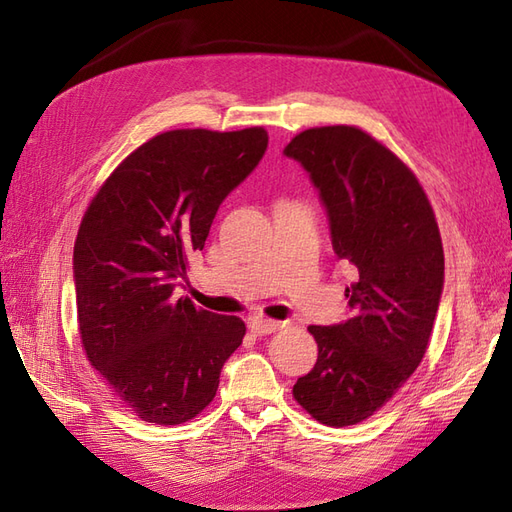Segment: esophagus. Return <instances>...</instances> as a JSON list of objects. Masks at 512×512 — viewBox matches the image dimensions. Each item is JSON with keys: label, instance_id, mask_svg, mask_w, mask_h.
I'll return each instance as SVG.
<instances>
[{"label": "esophagus", "instance_id": "34e87169", "mask_svg": "<svg viewBox=\"0 0 512 512\" xmlns=\"http://www.w3.org/2000/svg\"><path fill=\"white\" fill-rule=\"evenodd\" d=\"M247 327H250L254 335H269V333H275L277 329H282L284 324L280 320H271V318H250Z\"/></svg>", "mask_w": 512, "mask_h": 512}]
</instances>
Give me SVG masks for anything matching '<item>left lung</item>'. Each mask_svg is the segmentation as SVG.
<instances>
[{"label":"left lung","mask_w":512,"mask_h":512,"mask_svg":"<svg viewBox=\"0 0 512 512\" xmlns=\"http://www.w3.org/2000/svg\"><path fill=\"white\" fill-rule=\"evenodd\" d=\"M284 153L318 188L337 258L356 267L352 316L307 327L318 361L292 395L318 423L348 427L378 412L423 361L444 286L440 230L416 175L361 128H309Z\"/></svg>","instance_id":"1"}]
</instances>
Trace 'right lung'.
<instances>
[{"instance_id":"add662e5","label":"right lung","mask_w":512,"mask_h":512,"mask_svg":"<svg viewBox=\"0 0 512 512\" xmlns=\"http://www.w3.org/2000/svg\"><path fill=\"white\" fill-rule=\"evenodd\" d=\"M267 143L265 128L162 132L113 170L83 215L74 243L81 344L147 423L181 425L203 412L243 342L241 318L175 301L173 290Z\"/></svg>"}]
</instances>
